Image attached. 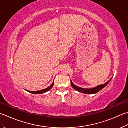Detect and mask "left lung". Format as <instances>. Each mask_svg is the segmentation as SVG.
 Returning a JSON list of instances; mask_svg holds the SVG:
<instances>
[{"label": "left lung", "mask_w": 128, "mask_h": 128, "mask_svg": "<svg viewBox=\"0 0 128 128\" xmlns=\"http://www.w3.org/2000/svg\"><path fill=\"white\" fill-rule=\"evenodd\" d=\"M112 78L104 84L98 85L97 86L95 87V88H80V87H78V86H76L74 84H73V82H72L71 80V86L74 89V90H77L80 92L87 94H96V92H98V91H100L101 90H102L104 88H105V87L109 83V82L111 80H112Z\"/></svg>", "instance_id": "obj_1"}]
</instances>
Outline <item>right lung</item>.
<instances>
[{"mask_svg": "<svg viewBox=\"0 0 128 128\" xmlns=\"http://www.w3.org/2000/svg\"><path fill=\"white\" fill-rule=\"evenodd\" d=\"M54 81H53V82L52 83L51 85H50V86L48 87V88H46L44 89H42V90H38V91H29V90H25L26 91H28V92H30V93H32V94H43V93H45L47 92L48 91H49L52 88L53 86H54Z\"/></svg>", "mask_w": 128, "mask_h": 128, "instance_id": "1", "label": "right lung"}]
</instances>
